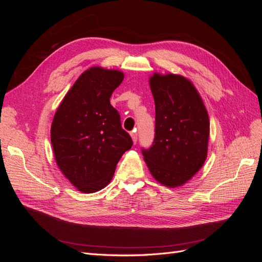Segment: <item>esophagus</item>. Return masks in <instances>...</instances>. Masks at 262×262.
I'll return each instance as SVG.
<instances>
[{"mask_svg": "<svg viewBox=\"0 0 262 262\" xmlns=\"http://www.w3.org/2000/svg\"><path fill=\"white\" fill-rule=\"evenodd\" d=\"M131 137H132V140H133L134 143H137V142H138V133L136 131L131 132Z\"/></svg>", "mask_w": 262, "mask_h": 262, "instance_id": "obj_1", "label": "esophagus"}]
</instances>
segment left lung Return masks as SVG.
I'll return each instance as SVG.
<instances>
[{
	"mask_svg": "<svg viewBox=\"0 0 262 262\" xmlns=\"http://www.w3.org/2000/svg\"><path fill=\"white\" fill-rule=\"evenodd\" d=\"M155 101V134L142 154L161 184H185L204 164L210 132L209 116L194 86L180 75L155 74L149 80Z\"/></svg>",
	"mask_w": 262,
	"mask_h": 262,
	"instance_id": "1",
	"label": "left lung"
}]
</instances>
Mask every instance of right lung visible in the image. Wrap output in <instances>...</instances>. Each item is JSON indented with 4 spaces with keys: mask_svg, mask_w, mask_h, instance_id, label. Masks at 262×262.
<instances>
[{
    "mask_svg": "<svg viewBox=\"0 0 262 262\" xmlns=\"http://www.w3.org/2000/svg\"><path fill=\"white\" fill-rule=\"evenodd\" d=\"M123 80L116 70L92 68L63 98L51 125V143L61 171L83 192H95L112 180L133 141L121 126L110 96Z\"/></svg>",
    "mask_w": 262,
    "mask_h": 262,
    "instance_id": "right-lung-1",
    "label": "right lung"
}]
</instances>
